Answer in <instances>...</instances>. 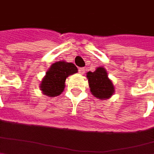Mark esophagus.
I'll list each match as a JSON object with an SVG mask.
<instances>
[{
	"mask_svg": "<svg viewBox=\"0 0 154 154\" xmlns=\"http://www.w3.org/2000/svg\"><path fill=\"white\" fill-rule=\"evenodd\" d=\"M85 68H79V73L80 74V75H83V74L85 73Z\"/></svg>",
	"mask_w": 154,
	"mask_h": 154,
	"instance_id": "1",
	"label": "esophagus"
}]
</instances>
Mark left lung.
Instances as JSON below:
<instances>
[{
	"label": "left lung",
	"mask_w": 154,
	"mask_h": 154,
	"mask_svg": "<svg viewBox=\"0 0 154 154\" xmlns=\"http://www.w3.org/2000/svg\"><path fill=\"white\" fill-rule=\"evenodd\" d=\"M91 93L100 100L110 98L115 92L112 80L108 78L107 70L103 67H98L94 72L86 73Z\"/></svg>",
	"instance_id": "1"
}]
</instances>
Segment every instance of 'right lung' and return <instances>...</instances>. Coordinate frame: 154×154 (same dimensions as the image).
Here are the masks:
<instances>
[{"label":"right lung","instance_id":"obj_1","mask_svg":"<svg viewBox=\"0 0 154 154\" xmlns=\"http://www.w3.org/2000/svg\"><path fill=\"white\" fill-rule=\"evenodd\" d=\"M78 69L74 63L58 61L51 65L40 84V90L47 97H57L63 93L66 79L77 73Z\"/></svg>","mask_w":154,"mask_h":154}]
</instances>
